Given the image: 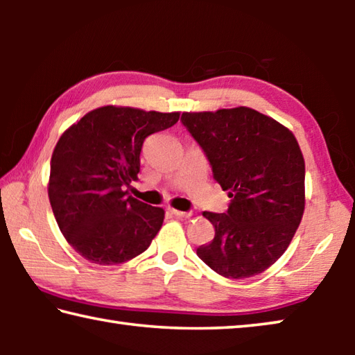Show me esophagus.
Listing matches in <instances>:
<instances>
[{
	"instance_id": "esophagus-1",
	"label": "esophagus",
	"mask_w": 355,
	"mask_h": 355,
	"mask_svg": "<svg viewBox=\"0 0 355 355\" xmlns=\"http://www.w3.org/2000/svg\"><path fill=\"white\" fill-rule=\"evenodd\" d=\"M171 213L175 216V218H191V211H178V209H171Z\"/></svg>"
}]
</instances>
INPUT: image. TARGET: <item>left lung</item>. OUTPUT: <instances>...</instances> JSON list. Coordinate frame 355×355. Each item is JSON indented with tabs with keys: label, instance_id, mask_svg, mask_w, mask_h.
<instances>
[{
	"label": "left lung",
	"instance_id": "1",
	"mask_svg": "<svg viewBox=\"0 0 355 355\" xmlns=\"http://www.w3.org/2000/svg\"><path fill=\"white\" fill-rule=\"evenodd\" d=\"M182 123L232 199L225 213H203L216 233L197 255L227 279L263 272L290 245L304 214L305 164L296 137L244 106L183 112Z\"/></svg>",
	"mask_w": 355,
	"mask_h": 355
}]
</instances>
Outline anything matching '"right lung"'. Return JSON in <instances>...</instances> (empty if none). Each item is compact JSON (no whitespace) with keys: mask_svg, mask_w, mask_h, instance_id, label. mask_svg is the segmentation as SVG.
Here are the masks:
<instances>
[{"mask_svg":"<svg viewBox=\"0 0 355 355\" xmlns=\"http://www.w3.org/2000/svg\"><path fill=\"white\" fill-rule=\"evenodd\" d=\"M178 112L103 106L65 131L51 156L48 197L62 235L87 261L111 266L142 254L164 209L128 196L146 137L171 128Z\"/></svg>","mask_w":355,"mask_h":355,"instance_id":"1","label":"right lung"}]
</instances>
